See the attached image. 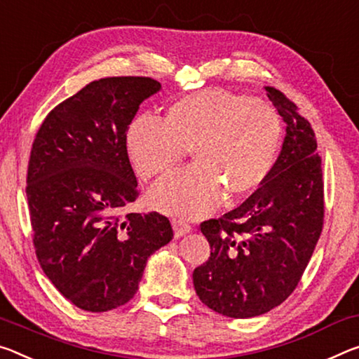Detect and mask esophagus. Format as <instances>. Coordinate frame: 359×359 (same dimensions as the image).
<instances>
[{
	"label": "esophagus",
	"instance_id": "esophagus-1",
	"mask_svg": "<svg viewBox=\"0 0 359 359\" xmlns=\"http://www.w3.org/2000/svg\"><path fill=\"white\" fill-rule=\"evenodd\" d=\"M172 226H174L175 238L184 236V235H187V233H190V230H191L190 224H187V222H184V220H177V219L172 222Z\"/></svg>",
	"mask_w": 359,
	"mask_h": 359
}]
</instances>
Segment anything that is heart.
I'll list each match as a JSON object with an SVG mask.
<instances>
[{
	"mask_svg": "<svg viewBox=\"0 0 359 359\" xmlns=\"http://www.w3.org/2000/svg\"><path fill=\"white\" fill-rule=\"evenodd\" d=\"M283 124L264 100L220 88L170 104L163 123L134 119L126 149L144 180L166 177L191 150L196 164L156 185L150 201L164 212L203 217L224 201L241 200L269 179L280 153Z\"/></svg>",
	"mask_w": 359,
	"mask_h": 359,
	"instance_id": "obj_1",
	"label": "heart"
}]
</instances>
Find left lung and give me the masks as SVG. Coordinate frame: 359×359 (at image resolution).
Instances as JSON below:
<instances>
[{
	"instance_id": "8db88e82",
	"label": "left lung",
	"mask_w": 359,
	"mask_h": 359,
	"mask_svg": "<svg viewBox=\"0 0 359 359\" xmlns=\"http://www.w3.org/2000/svg\"><path fill=\"white\" fill-rule=\"evenodd\" d=\"M266 95L287 124L275 166L246 201L200 225L210 257L193 271L196 295L229 318H252L294 292L324 222L321 158L309 119L281 90Z\"/></svg>"
}]
</instances>
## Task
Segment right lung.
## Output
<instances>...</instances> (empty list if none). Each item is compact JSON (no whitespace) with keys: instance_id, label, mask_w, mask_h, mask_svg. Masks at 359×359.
Returning <instances> with one entry per match:
<instances>
[{"instance_id":"add662e5","label":"right lung","mask_w":359,"mask_h":359,"mask_svg":"<svg viewBox=\"0 0 359 359\" xmlns=\"http://www.w3.org/2000/svg\"><path fill=\"white\" fill-rule=\"evenodd\" d=\"M159 89L147 76L97 79L53 108L33 140L25 189L33 246L57 291L81 310L129 302L147 259L174 236L166 215L124 212L139 198L126 130Z\"/></svg>"}]
</instances>
